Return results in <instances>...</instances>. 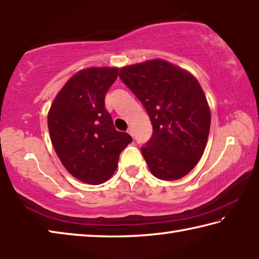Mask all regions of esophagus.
<instances>
[{
  "label": "esophagus",
  "instance_id": "obj_1",
  "mask_svg": "<svg viewBox=\"0 0 259 259\" xmlns=\"http://www.w3.org/2000/svg\"><path fill=\"white\" fill-rule=\"evenodd\" d=\"M127 133H128L130 135H132V137H133V130H132V128H128V130H127Z\"/></svg>",
  "mask_w": 259,
  "mask_h": 259
}]
</instances>
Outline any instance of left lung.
<instances>
[{"label": "left lung", "instance_id": "left-lung-1", "mask_svg": "<svg viewBox=\"0 0 259 259\" xmlns=\"http://www.w3.org/2000/svg\"><path fill=\"white\" fill-rule=\"evenodd\" d=\"M119 78L141 101L152 135L141 147L152 175L178 180L196 166L209 137L211 113L197 79L163 59L122 67Z\"/></svg>", "mask_w": 259, "mask_h": 259}]
</instances>
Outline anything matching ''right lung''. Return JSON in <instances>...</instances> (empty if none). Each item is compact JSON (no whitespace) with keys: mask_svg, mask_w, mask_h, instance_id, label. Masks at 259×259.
Returning <instances> with one entry per match:
<instances>
[{"mask_svg":"<svg viewBox=\"0 0 259 259\" xmlns=\"http://www.w3.org/2000/svg\"><path fill=\"white\" fill-rule=\"evenodd\" d=\"M118 77L117 67H90L75 73L55 97L48 128L64 167L82 182L100 185L117 168L120 152L132 142L118 132L104 107L105 94Z\"/></svg>","mask_w":259,"mask_h":259,"instance_id":"add662e5","label":"right lung"}]
</instances>
